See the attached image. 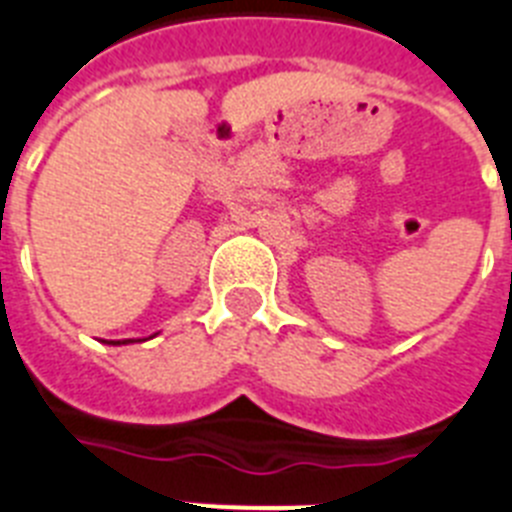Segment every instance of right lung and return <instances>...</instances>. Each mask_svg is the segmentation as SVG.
<instances>
[{
  "instance_id": "add662e5",
  "label": "right lung",
  "mask_w": 512,
  "mask_h": 512,
  "mask_svg": "<svg viewBox=\"0 0 512 512\" xmlns=\"http://www.w3.org/2000/svg\"><path fill=\"white\" fill-rule=\"evenodd\" d=\"M112 342H114V340H112ZM128 342H130V340H128ZM117 345H120V340H117Z\"/></svg>"
}]
</instances>
